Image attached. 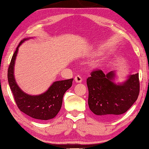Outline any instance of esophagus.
<instances>
[{
	"label": "esophagus",
	"mask_w": 149,
	"mask_h": 149,
	"mask_svg": "<svg viewBox=\"0 0 149 149\" xmlns=\"http://www.w3.org/2000/svg\"><path fill=\"white\" fill-rule=\"evenodd\" d=\"M82 80H83V78L79 75H77V76L75 77V81L76 83H81L82 81Z\"/></svg>",
	"instance_id": "obj_1"
}]
</instances>
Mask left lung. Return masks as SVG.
Wrapping results in <instances>:
<instances>
[{
  "label": "left lung",
  "mask_w": 149,
  "mask_h": 149,
  "mask_svg": "<svg viewBox=\"0 0 149 149\" xmlns=\"http://www.w3.org/2000/svg\"><path fill=\"white\" fill-rule=\"evenodd\" d=\"M114 75L113 72L105 75L101 70H95L87 79L90 110L103 118H114L126 112L139 94L138 73L121 85L112 81Z\"/></svg>",
  "instance_id": "1"
}]
</instances>
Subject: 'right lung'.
Returning a JSON list of instances; mask_svg holds the SVG:
<instances>
[{
    "label": "right lung",
    "instance_id": "1",
    "mask_svg": "<svg viewBox=\"0 0 149 149\" xmlns=\"http://www.w3.org/2000/svg\"><path fill=\"white\" fill-rule=\"evenodd\" d=\"M20 41L12 57L8 70V80L17 107L22 112L37 120H48L54 118L61 108L62 99L65 91L72 87L73 79L58 81L53 83L46 92L40 95L26 94L17 86L14 75L15 60Z\"/></svg>",
    "mask_w": 149,
    "mask_h": 149
}]
</instances>
